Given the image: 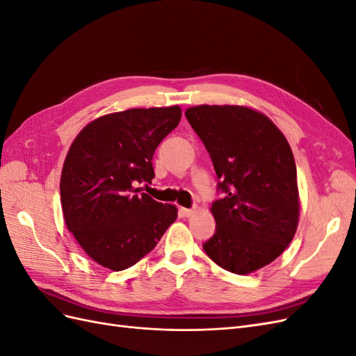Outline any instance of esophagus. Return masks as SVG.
<instances>
[{
	"instance_id": "34e87169",
	"label": "esophagus",
	"mask_w": 356,
	"mask_h": 356,
	"mask_svg": "<svg viewBox=\"0 0 356 356\" xmlns=\"http://www.w3.org/2000/svg\"><path fill=\"white\" fill-rule=\"evenodd\" d=\"M179 213L181 217H191L195 213V209H188V208H179Z\"/></svg>"
}]
</instances>
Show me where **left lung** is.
<instances>
[{
    "mask_svg": "<svg viewBox=\"0 0 356 356\" xmlns=\"http://www.w3.org/2000/svg\"><path fill=\"white\" fill-rule=\"evenodd\" d=\"M186 117L207 147L222 197L215 233L203 243L236 275L270 264L293 241L300 213L297 169L284 134L267 115L238 105H199Z\"/></svg>",
    "mask_w": 356,
    "mask_h": 356,
    "instance_id": "left-lung-1",
    "label": "left lung"
}]
</instances>
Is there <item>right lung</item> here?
<instances>
[{"label":"right lung","mask_w":356,"mask_h":356,"mask_svg":"<svg viewBox=\"0 0 356 356\" xmlns=\"http://www.w3.org/2000/svg\"><path fill=\"white\" fill-rule=\"evenodd\" d=\"M179 120L178 105L106 114L70 147L60 175L63 218L83 251L110 270L138 263L177 220V207L139 186L152 184L156 148Z\"/></svg>","instance_id":"right-lung-1"}]
</instances>
